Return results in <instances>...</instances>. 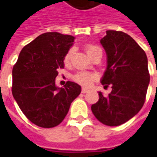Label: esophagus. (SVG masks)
<instances>
[{
	"instance_id": "obj_1",
	"label": "esophagus",
	"mask_w": 157,
	"mask_h": 157,
	"mask_svg": "<svg viewBox=\"0 0 157 157\" xmlns=\"http://www.w3.org/2000/svg\"><path fill=\"white\" fill-rule=\"evenodd\" d=\"M87 92H88V90L86 89V88H82V90H81L82 94H86Z\"/></svg>"
}]
</instances>
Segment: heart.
<instances>
[{
    "instance_id": "obj_1",
    "label": "heart",
    "mask_w": 157,
    "mask_h": 157,
    "mask_svg": "<svg viewBox=\"0 0 157 157\" xmlns=\"http://www.w3.org/2000/svg\"><path fill=\"white\" fill-rule=\"evenodd\" d=\"M85 50H86V52L88 56L90 57H93L96 52L101 51L99 46L95 45L94 44H86L85 45ZM72 55H73V50L72 49H70L69 51L64 54L63 58V62L65 66H67V65L70 64ZM96 78H97V76L95 75L94 73L87 72V71H80V72H78L74 76V79H75L76 82H78L80 85L86 86H90L96 79Z\"/></svg>"
}]
</instances>
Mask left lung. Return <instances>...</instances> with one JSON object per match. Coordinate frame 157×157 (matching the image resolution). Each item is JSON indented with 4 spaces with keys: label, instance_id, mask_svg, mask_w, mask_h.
Wrapping results in <instances>:
<instances>
[{
    "label": "left lung",
    "instance_id": "obj_1",
    "mask_svg": "<svg viewBox=\"0 0 157 157\" xmlns=\"http://www.w3.org/2000/svg\"><path fill=\"white\" fill-rule=\"evenodd\" d=\"M107 55V68L101 84L112 86L108 96L99 92L92 112L101 123L120 126L134 117L146 100L150 75L145 52L128 34L106 30L100 40Z\"/></svg>",
    "mask_w": 157,
    "mask_h": 157
}]
</instances>
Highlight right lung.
<instances>
[{"instance_id": "right-lung-1", "label": "right lung", "mask_w": 157, "mask_h": 157, "mask_svg": "<svg viewBox=\"0 0 157 157\" xmlns=\"http://www.w3.org/2000/svg\"><path fill=\"white\" fill-rule=\"evenodd\" d=\"M74 37L46 32L25 45L12 71V94L24 115L35 125L51 128L61 123L81 87L67 81L57 88L55 78Z\"/></svg>"}]
</instances>
